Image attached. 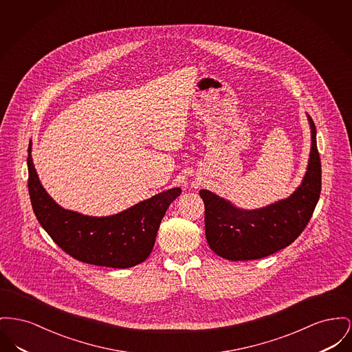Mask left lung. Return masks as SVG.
Wrapping results in <instances>:
<instances>
[{
	"mask_svg": "<svg viewBox=\"0 0 352 352\" xmlns=\"http://www.w3.org/2000/svg\"><path fill=\"white\" fill-rule=\"evenodd\" d=\"M311 126L309 167L302 185L283 201L258 210H239L208 190L199 195L205 204L207 243L228 261L261 259L291 245L306 228L322 190V166L316 129Z\"/></svg>",
	"mask_w": 352,
	"mask_h": 352,
	"instance_id": "obj_1",
	"label": "left lung"
}]
</instances>
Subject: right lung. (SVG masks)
<instances>
[{
    "instance_id": "right-lung-1",
    "label": "right lung",
    "mask_w": 352,
    "mask_h": 352,
    "mask_svg": "<svg viewBox=\"0 0 352 352\" xmlns=\"http://www.w3.org/2000/svg\"><path fill=\"white\" fill-rule=\"evenodd\" d=\"M28 148L29 195L42 228L66 254L89 265L127 269L150 255L167 207L181 194L170 188L111 217H87L58 206L45 191Z\"/></svg>"
}]
</instances>
